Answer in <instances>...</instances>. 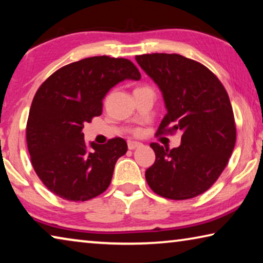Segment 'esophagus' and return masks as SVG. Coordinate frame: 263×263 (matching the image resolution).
<instances>
[{
	"label": "esophagus",
	"mask_w": 263,
	"mask_h": 263,
	"mask_svg": "<svg viewBox=\"0 0 263 263\" xmlns=\"http://www.w3.org/2000/svg\"><path fill=\"white\" fill-rule=\"evenodd\" d=\"M141 145L140 142H136V141H129L128 142V149L129 151H134V149L139 148Z\"/></svg>",
	"instance_id": "esophagus-1"
}]
</instances>
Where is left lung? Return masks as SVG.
I'll list each match as a JSON object with an SVG mask.
<instances>
[{"mask_svg": "<svg viewBox=\"0 0 263 263\" xmlns=\"http://www.w3.org/2000/svg\"><path fill=\"white\" fill-rule=\"evenodd\" d=\"M135 59L163 94L167 114L156 135L182 132L177 148L151 143L155 162L145 180L165 199H193L216 182L235 145L229 96L213 71L182 55L154 52Z\"/></svg>", "mask_w": 263, "mask_h": 263, "instance_id": "left-lung-1", "label": "left lung"}]
</instances>
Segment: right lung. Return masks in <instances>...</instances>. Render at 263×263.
<instances>
[{
    "label": "right lung",
    "mask_w": 263,
    "mask_h": 263,
    "mask_svg": "<svg viewBox=\"0 0 263 263\" xmlns=\"http://www.w3.org/2000/svg\"><path fill=\"white\" fill-rule=\"evenodd\" d=\"M127 79H141L132 61L94 56L60 68L36 91L27 121L28 152L35 173L55 195L78 202L107 191L127 142L114 137L87 144L82 129L102 114L110 88Z\"/></svg>",
    "instance_id": "right-lung-1"
}]
</instances>
